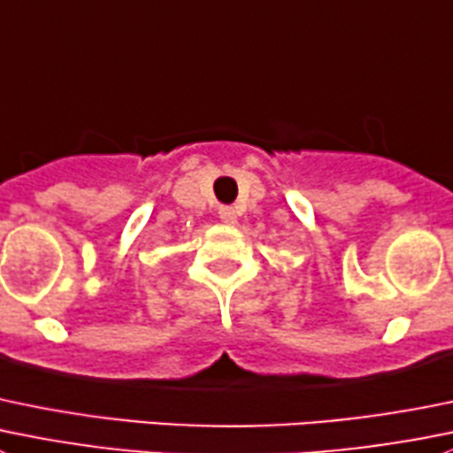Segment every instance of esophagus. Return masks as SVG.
<instances>
[{"label": "esophagus", "instance_id": "34e87169", "mask_svg": "<svg viewBox=\"0 0 453 453\" xmlns=\"http://www.w3.org/2000/svg\"><path fill=\"white\" fill-rule=\"evenodd\" d=\"M219 219H221L223 223H230V226H234V223H236V210L230 208V205H221V208H219Z\"/></svg>", "mask_w": 453, "mask_h": 453}]
</instances>
